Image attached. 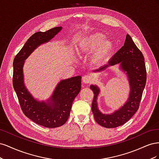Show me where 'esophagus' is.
I'll return each mask as SVG.
<instances>
[{"label":"esophagus","instance_id":"esophagus-1","mask_svg":"<svg viewBox=\"0 0 159 159\" xmlns=\"http://www.w3.org/2000/svg\"><path fill=\"white\" fill-rule=\"evenodd\" d=\"M92 79H91V77L89 75H85L82 78V81L84 84H89L90 83Z\"/></svg>","mask_w":159,"mask_h":159}]
</instances>
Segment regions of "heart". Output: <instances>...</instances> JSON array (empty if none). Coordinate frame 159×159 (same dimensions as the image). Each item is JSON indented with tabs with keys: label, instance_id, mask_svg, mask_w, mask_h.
Wrapping results in <instances>:
<instances>
[{
	"label": "heart",
	"instance_id": "obj_1",
	"mask_svg": "<svg viewBox=\"0 0 159 159\" xmlns=\"http://www.w3.org/2000/svg\"><path fill=\"white\" fill-rule=\"evenodd\" d=\"M115 43L107 39V36L102 32H93L80 38L75 46L79 56H83L93 53L90 62L93 66H101L112 56L115 50Z\"/></svg>",
	"mask_w": 159,
	"mask_h": 159
}]
</instances>
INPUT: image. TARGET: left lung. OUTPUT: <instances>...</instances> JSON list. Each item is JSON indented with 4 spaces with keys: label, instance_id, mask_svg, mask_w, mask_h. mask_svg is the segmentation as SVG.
<instances>
[{
    "label": "left lung",
    "instance_id": "1",
    "mask_svg": "<svg viewBox=\"0 0 159 159\" xmlns=\"http://www.w3.org/2000/svg\"><path fill=\"white\" fill-rule=\"evenodd\" d=\"M119 65V69L126 75L130 91L127 100L117 110L113 113H103L98 108V98L100 89L97 85H91L90 89L93 91L94 97L91 110L95 121L105 128H115L125 123L131 119L139 109V103L147 80V72L142 52L134 44L131 37L127 34L125 44L112 58L94 73L105 71L107 68Z\"/></svg>",
    "mask_w": 159,
    "mask_h": 159
}]
</instances>
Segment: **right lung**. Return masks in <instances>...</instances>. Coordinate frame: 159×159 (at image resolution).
<instances>
[{
	"label": "right lung",
	"instance_id": "add662e5",
	"mask_svg": "<svg viewBox=\"0 0 159 159\" xmlns=\"http://www.w3.org/2000/svg\"><path fill=\"white\" fill-rule=\"evenodd\" d=\"M61 30L62 27L58 26L34 34L13 61V87L23 113L36 124L47 128L58 127L67 121L72 103L81 89V76L61 80L48 99L40 101L34 98L26 88L23 67L25 61L37 48L50 42Z\"/></svg>",
	"mask_w": 159,
	"mask_h": 159
}]
</instances>
